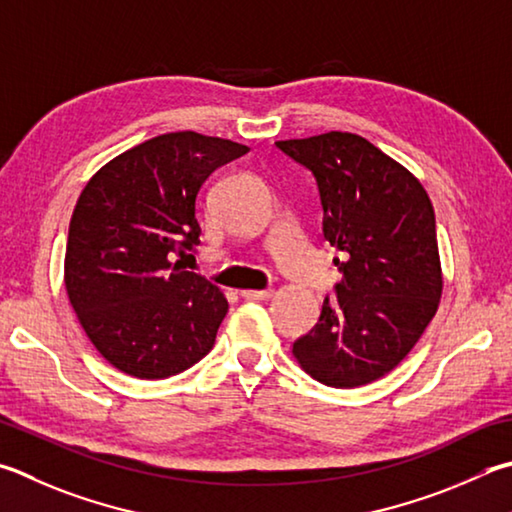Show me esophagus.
Segmentation results:
<instances>
[{
  "label": "esophagus",
  "mask_w": 512,
  "mask_h": 512,
  "mask_svg": "<svg viewBox=\"0 0 512 512\" xmlns=\"http://www.w3.org/2000/svg\"><path fill=\"white\" fill-rule=\"evenodd\" d=\"M241 297H244V300H268V297H273V291L271 288H268V291H241Z\"/></svg>",
  "instance_id": "obj_1"
}]
</instances>
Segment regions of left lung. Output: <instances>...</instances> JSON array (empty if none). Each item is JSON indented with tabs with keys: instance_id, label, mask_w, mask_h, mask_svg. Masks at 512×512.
I'll use <instances>...</instances> for the list:
<instances>
[{
	"instance_id": "left-lung-1",
	"label": "left lung",
	"mask_w": 512,
	"mask_h": 512,
	"mask_svg": "<svg viewBox=\"0 0 512 512\" xmlns=\"http://www.w3.org/2000/svg\"><path fill=\"white\" fill-rule=\"evenodd\" d=\"M313 172L322 232L342 257L336 297L293 342V356L329 387H360L389 374L439 309L443 273L432 201L416 176L367 138L329 132L277 141Z\"/></svg>"
}]
</instances>
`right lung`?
Segmentation results:
<instances>
[{
    "label": "right lung",
    "instance_id": "add662e5",
    "mask_svg": "<svg viewBox=\"0 0 512 512\" xmlns=\"http://www.w3.org/2000/svg\"><path fill=\"white\" fill-rule=\"evenodd\" d=\"M248 147L172 132L132 147L91 176L71 215L64 286L91 345L127 376L181 374L215 345L228 302L183 271L199 244L203 181Z\"/></svg>",
    "mask_w": 512,
    "mask_h": 512
}]
</instances>
